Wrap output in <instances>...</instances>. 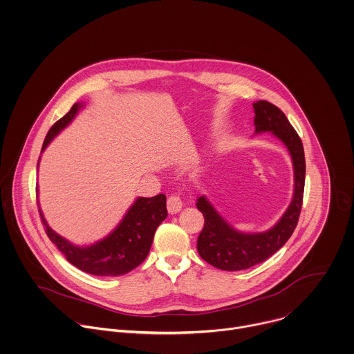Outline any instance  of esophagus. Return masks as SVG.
I'll list each match as a JSON object with an SVG mask.
<instances>
[{
	"instance_id": "esophagus-1",
	"label": "esophagus",
	"mask_w": 354,
	"mask_h": 354,
	"mask_svg": "<svg viewBox=\"0 0 354 354\" xmlns=\"http://www.w3.org/2000/svg\"><path fill=\"white\" fill-rule=\"evenodd\" d=\"M181 207H183V202H181L180 196H177V195L169 196V199H167V212L170 214L178 213L181 210Z\"/></svg>"
}]
</instances>
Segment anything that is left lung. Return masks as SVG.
Returning a JSON list of instances; mask_svg holds the SVG:
<instances>
[{"mask_svg":"<svg viewBox=\"0 0 354 354\" xmlns=\"http://www.w3.org/2000/svg\"><path fill=\"white\" fill-rule=\"evenodd\" d=\"M255 133L270 131L288 149L294 166V195L283 217L259 234L236 231L213 207L206 196L198 198L196 207L205 217L198 237V252L210 265L221 270H241L263 262L280 250L291 237L301 214L305 188V152L302 141L284 113L274 104L259 100L252 104Z\"/></svg>","mask_w":354,"mask_h":354,"instance_id":"obj_1","label":"left lung"}]
</instances>
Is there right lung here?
<instances>
[{"label": "right lung", "mask_w": 354, "mask_h": 354, "mask_svg": "<svg viewBox=\"0 0 354 354\" xmlns=\"http://www.w3.org/2000/svg\"><path fill=\"white\" fill-rule=\"evenodd\" d=\"M82 107L84 104L75 103L63 118L50 127L45 137L42 151ZM39 214L46 228V235L70 263L96 276H120L137 268L147 258L156 228L167 217V209L163 194L152 198H137L110 235L86 247L74 245L57 235L46 224L41 209Z\"/></svg>", "instance_id": "1"}]
</instances>
